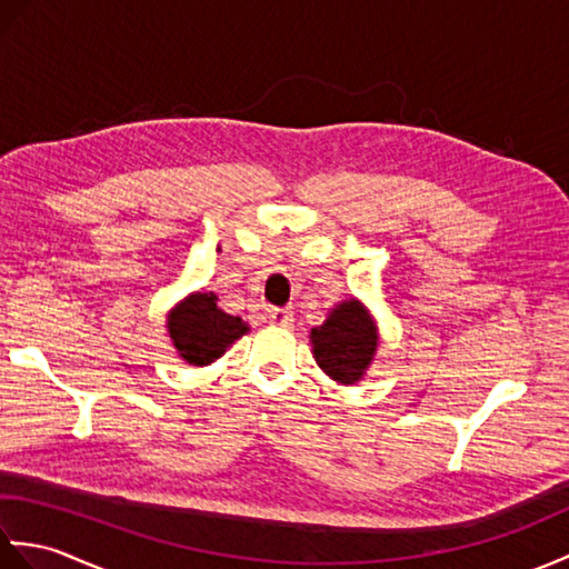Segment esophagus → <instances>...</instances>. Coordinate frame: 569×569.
Instances as JSON below:
<instances>
[{
  "instance_id": "34e87169",
  "label": "esophagus",
  "mask_w": 569,
  "mask_h": 569,
  "mask_svg": "<svg viewBox=\"0 0 569 569\" xmlns=\"http://www.w3.org/2000/svg\"><path fill=\"white\" fill-rule=\"evenodd\" d=\"M266 316H269V320L273 322V325H283V328H291L293 325V310H288V308H269L266 310Z\"/></svg>"
}]
</instances>
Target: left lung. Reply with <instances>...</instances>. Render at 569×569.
<instances>
[{
  "instance_id": "obj_1",
  "label": "left lung",
  "mask_w": 569,
  "mask_h": 569,
  "mask_svg": "<svg viewBox=\"0 0 569 569\" xmlns=\"http://www.w3.org/2000/svg\"><path fill=\"white\" fill-rule=\"evenodd\" d=\"M312 357L337 383L352 386L367 377L379 347V325L359 298L337 303L320 328L310 330Z\"/></svg>"
}]
</instances>
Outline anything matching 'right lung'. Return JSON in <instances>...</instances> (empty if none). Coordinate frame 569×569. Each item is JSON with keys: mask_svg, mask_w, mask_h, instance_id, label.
Here are the masks:
<instances>
[{"mask_svg": "<svg viewBox=\"0 0 569 569\" xmlns=\"http://www.w3.org/2000/svg\"><path fill=\"white\" fill-rule=\"evenodd\" d=\"M166 330L180 359L208 367L249 332V325L217 306V293L196 291L168 310Z\"/></svg>", "mask_w": 569, "mask_h": 569, "instance_id": "1", "label": "right lung"}]
</instances>
